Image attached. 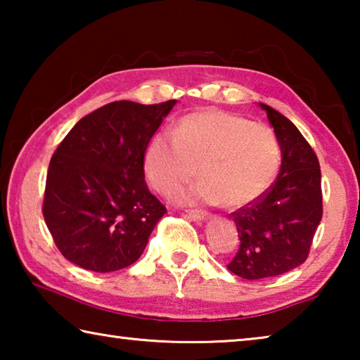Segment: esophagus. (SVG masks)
Returning <instances> with one entry per match:
<instances>
[{
  "label": "esophagus",
  "mask_w": 360,
  "mask_h": 360,
  "mask_svg": "<svg viewBox=\"0 0 360 360\" xmlns=\"http://www.w3.org/2000/svg\"><path fill=\"white\" fill-rule=\"evenodd\" d=\"M206 214L208 212L202 210H187V216L193 219V221H203V219H206Z\"/></svg>",
  "instance_id": "34e87169"
}]
</instances>
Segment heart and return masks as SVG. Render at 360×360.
Masks as SVG:
<instances>
[{"instance_id": "heart-1", "label": "heart", "mask_w": 360, "mask_h": 360, "mask_svg": "<svg viewBox=\"0 0 360 360\" xmlns=\"http://www.w3.org/2000/svg\"><path fill=\"white\" fill-rule=\"evenodd\" d=\"M281 165V148L270 129L236 114L205 109L184 115L169 133H157L144 152V174L163 195L182 205L224 203L240 208L260 197Z\"/></svg>"}]
</instances>
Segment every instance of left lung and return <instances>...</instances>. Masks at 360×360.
Instances as JSON below:
<instances>
[{"mask_svg": "<svg viewBox=\"0 0 360 360\" xmlns=\"http://www.w3.org/2000/svg\"><path fill=\"white\" fill-rule=\"evenodd\" d=\"M275 129L283 160L276 181L231 212L240 249L227 265L245 279L271 278L302 265L322 219L321 168L314 150L292 122L260 103Z\"/></svg>", "mask_w": 360, "mask_h": 360, "instance_id": "obj_1", "label": "left lung"}]
</instances>
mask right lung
Returning <instances> with one entry per match:
<instances>
[{
	"mask_svg": "<svg viewBox=\"0 0 360 360\" xmlns=\"http://www.w3.org/2000/svg\"><path fill=\"white\" fill-rule=\"evenodd\" d=\"M174 105L112 101L79 120L53 152L42 214L75 265L109 273L143 254L167 212L144 181V152Z\"/></svg>",
	"mask_w": 360,
	"mask_h": 360,
	"instance_id": "right-lung-1",
	"label": "right lung"
}]
</instances>
